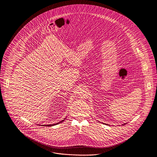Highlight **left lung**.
<instances>
[{
	"mask_svg": "<svg viewBox=\"0 0 157 157\" xmlns=\"http://www.w3.org/2000/svg\"><path fill=\"white\" fill-rule=\"evenodd\" d=\"M125 124H123V125H125Z\"/></svg>",
	"mask_w": 157,
	"mask_h": 157,
	"instance_id": "left-lung-1",
	"label": "left lung"
}]
</instances>
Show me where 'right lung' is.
Masks as SVG:
<instances>
[{
  "instance_id": "obj_1",
  "label": "right lung",
  "mask_w": 157,
  "mask_h": 157,
  "mask_svg": "<svg viewBox=\"0 0 157 157\" xmlns=\"http://www.w3.org/2000/svg\"><path fill=\"white\" fill-rule=\"evenodd\" d=\"M64 119V120H65ZM64 120H62V121H61L60 122H58V123H56V124H49V125H44V126H46V127H52L53 125H58V124H59V123H61V122H62L63 121H64Z\"/></svg>"
}]
</instances>
